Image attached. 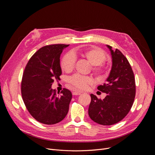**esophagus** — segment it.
Listing matches in <instances>:
<instances>
[{
    "label": "esophagus",
    "mask_w": 155,
    "mask_h": 155,
    "mask_svg": "<svg viewBox=\"0 0 155 155\" xmlns=\"http://www.w3.org/2000/svg\"><path fill=\"white\" fill-rule=\"evenodd\" d=\"M80 94H81V92H73V95H79Z\"/></svg>",
    "instance_id": "1"
}]
</instances>
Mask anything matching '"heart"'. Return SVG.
Here are the masks:
<instances>
[{"label": "heart", "instance_id": "heart-1", "mask_svg": "<svg viewBox=\"0 0 155 155\" xmlns=\"http://www.w3.org/2000/svg\"><path fill=\"white\" fill-rule=\"evenodd\" d=\"M77 57H80L88 61L93 66L94 72L104 78L105 74L102 67V64L106 60L107 56L101 49L92 47L87 50H75L71 53L65 54L62 58L61 66L66 72L71 71L75 67ZM93 79L90 77H84L80 75H74L69 78V83L73 87L78 90L84 91L87 89L89 85L93 83Z\"/></svg>", "mask_w": 155, "mask_h": 155}]
</instances>
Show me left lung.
Returning <instances> with one entry per match:
<instances>
[{
    "label": "left lung",
    "instance_id": "8db88e82",
    "mask_svg": "<svg viewBox=\"0 0 155 155\" xmlns=\"http://www.w3.org/2000/svg\"><path fill=\"white\" fill-rule=\"evenodd\" d=\"M110 51L112 67L106 82L97 87L98 90L107 94L103 100L91 94L88 107L91 119L101 125L110 126L124 119L131 109L136 95L134 73L128 60L117 49Z\"/></svg>",
    "mask_w": 155,
    "mask_h": 155
}]
</instances>
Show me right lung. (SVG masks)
<instances>
[{
  "mask_svg": "<svg viewBox=\"0 0 155 155\" xmlns=\"http://www.w3.org/2000/svg\"><path fill=\"white\" fill-rule=\"evenodd\" d=\"M68 46L52 45L40 48L24 70L21 82L22 99L31 115L41 123L56 124L68 114L71 92L63 88L61 95H58L59 93L51 85L61 75L60 55Z\"/></svg>",
  "mask_w": 155,
  "mask_h": 155,
  "instance_id": "add662e5",
  "label": "right lung"
}]
</instances>
